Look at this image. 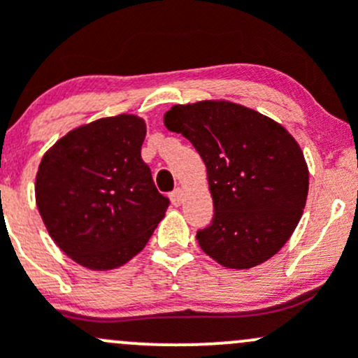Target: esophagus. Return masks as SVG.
I'll list each match as a JSON object with an SVG mask.
<instances>
[{
	"label": "esophagus",
	"mask_w": 358,
	"mask_h": 358,
	"mask_svg": "<svg viewBox=\"0 0 358 358\" xmlns=\"http://www.w3.org/2000/svg\"><path fill=\"white\" fill-rule=\"evenodd\" d=\"M171 202L175 206H180L183 202V189L182 187H178V189H175L171 192Z\"/></svg>",
	"instance_id": "esophagus-1"
}]
</instances>
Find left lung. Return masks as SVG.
Returning a JSON list of instances; mask_svg holds the SVG:
<instances>
[{
	"mask_svg": "<svg viewBox=\"0 0 358 358\" xmlns=\"http://www.w3.org/2000/svg\"><path fill=\"white\" fill-rule=\"evenodd\" d=\"M164 124L196 147L208 171L215 215L196 236L202 251L237 270L272 258L308 196V166L289 131L225 100L173 106Z\"/></svg>",
	"mask_w": 358,
	"mask_h": 358,
	"instance_id": "1",
	"label": "left lung"
}]
</instances>
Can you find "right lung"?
Masks as SVG:
<instances>
[{"label":"right lung","mask_w":358,"mask_h":358,"mask_svg":"<svg viewBox=\"0 0 358 358\" xmlns=\"http://www.w3.org/2000/svg\"><path fill=\"white\" fill-rule=\"evenodd\" d=\"M145 121L103 117L69 131L45 154L36 204L48 234L90 270L124 265L149 243L169 199L143 162Z\"/></svg>","instance_id":"obj_1"}]
</instances>
